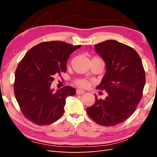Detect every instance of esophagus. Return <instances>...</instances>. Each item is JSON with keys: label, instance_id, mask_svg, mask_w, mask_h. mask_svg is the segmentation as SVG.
Masks as SVG:
<instances>
[{"label": "esophagus", "instance_id": "34e87169", "mask_svg": "<svg viewBox=\"0 0 157 157\" xmlns=\"http://www.w3.org/2000/svg\"><path fill=\"white\" fill-rule=\"evenodd\" d=\"M76 92H77V94H84V93H85V91L83 90L78 89L76 90Z\"/></svg>", "mask_w": 157, "mask_h": 157}]
</instances>
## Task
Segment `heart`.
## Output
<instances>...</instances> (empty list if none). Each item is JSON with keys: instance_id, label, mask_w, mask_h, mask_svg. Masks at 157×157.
I'll return each mask as SVG.
<instances>
[{"instance_id": "heart-1", "label": "heart", "mask_w": 157, "mask_h": 157, "mask_svg": "<svg viewBox=\"0 0 157 157\" xmlns=\"http://www.w3.org/2000/svg\"><path fill=\"white\" fill-rule=\"evenodd\" d=\"M75 84L78 87L86 88L88 86L89 82L85 79H78L75 81Z\"/></svg>"}]
</instances>
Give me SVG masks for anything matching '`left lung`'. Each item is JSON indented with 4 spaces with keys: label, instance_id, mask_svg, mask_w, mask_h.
I'll return each mask as SVG.
<instances>
[{
    "label": "left lung",
    "instance_id": "1",
    "mask_svg": "<svg viewBox=\"0 0 157 157\" xmlns=\"http://www.w3.org/2000/svg\"><path fill=\"white\" fill-rule=\"evenodd\" d=\"M106 64V73L96 88L105 90L104 100L95 96V103L86 109L93 121L103 126H114L128 119L142 98L146 82L144 69L138 52L113 40L94 45Z\"/></svg>",
    "mask_w": 157,
    "mask_h": 157
}]
</instances>
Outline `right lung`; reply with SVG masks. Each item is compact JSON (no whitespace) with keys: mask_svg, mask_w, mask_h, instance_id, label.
<instances>
[{"mask_svg":"<svg viewBox=\"0 0 157 157\" xmlns=\"http://www.w3.org/2000/svg\"><path fill=\"white\" fill-rule=\"evenodd\" d=\"M81 45L61 41L40 43L26 53L15 73L14 93L26 118L38 125H50L64 113L66 98L75 95L67 86L56 92L51 88L56 74L67 71L70 55Z\"/></svg>","mask_w":157,"mask_h":157,"instance_id":"1","label":"right lung"}]
</instances>
